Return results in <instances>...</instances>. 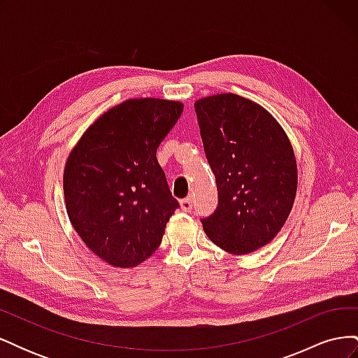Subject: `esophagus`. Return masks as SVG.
<instances>
[{
  "instance_id": "esophagus-1",
  "label": "esophagus",
  "mask_w": 358,
  "mask_h": 358,
  "mask_svg": "<svg viewBox=\"0 0 358 358\" xmlns=\"http://www.w3.org/2000/svg\"><path fill=\"white\" fill-rule=\"evenodd\" d=\"M180 209L183 212H191L192 210V196H188L180 200Z\"/></svg>"
}]
</instances>
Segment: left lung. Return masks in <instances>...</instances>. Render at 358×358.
I'll return each instance as SVG.
<instances>
[{
  "label": "left lung",
  "mask_w": 358,
  "mask_h": 358,
  "mask_svg": "<svg viewBox=\"0 0 358 358\" xmlns=\"http://www.w3.org/2000/svg\"><path fill=\"white\" fill-rule=\"evenodd\" d=\"M194 109L218 189L216 209L200 220L203 229L227 252H252L279 233L294 203L289 140L262 106L236 94L206 96Z\"/></svg>",
  "instance_id": "1"
}]
</instances>
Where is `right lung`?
Listing matches in <instances>:
<instances>
[{
  "label": "right lung",
  "instance_id": "obj_1",
  "mask_svg": "<svg viewBox=\"0 0 358 358\" xmlns=\"http://www.w3.org/2000/svg\"><path fill=\"white\" fill-rule=\"evenodd\" d=\"M182 110L178 101H124L96 119L71 150L64 170L67 213L103 262L134 267L158 249L179 201L157 148Z\"/></svg>",
  "mask_w": 358,
  "mask_h": 358
}]
</instances>
